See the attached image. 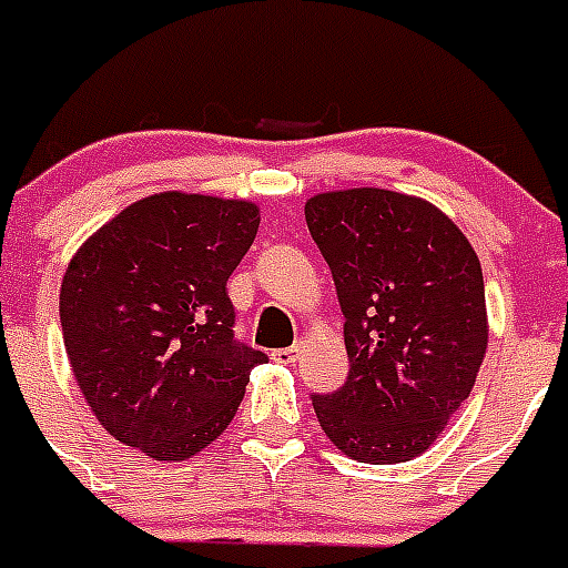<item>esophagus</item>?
<instances>
[{
  "label": "esophagus",
  "instance_id": "esophagus-1",
  "mask_svg": "<svg viewBox=\"0 0 568 568\" xmlns=\"http://www.w3.org/2000/svg\"><path fill=\"white\" fill-rule=\"evenodd\" d=\"M271 356H274V362H280V364H292V362H297L300 356H303V344H294V347L274 349Z\"/></svg>",
  "mask_w": 568,
  "mask_h": 568
}]
</instances>
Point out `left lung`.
Here are the masks:
<instances>
[{
  "instance_id": "8db88e82",
  "label": "left lung",
  "mask_w": 568,
  "mask_h": 568,
  "mask_svg": "<svg viewBox=\"0 0 568 568\" xmlns=\"http://www.w3.org/2000/svg\"><path fill=\"white\" fill-rule=\"evenodd\" d=\"M344 312L349 376L312 396L332 444L362 464H403L435 444L487 353L484 276L458 224L423 197L338 189L306 201Z\"/></svg>"
}]
</instances>
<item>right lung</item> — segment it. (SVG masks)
<instances>
[{
	"mask_svg": "<svg viewBox=\"0 0 568 568\" xmlns=\"http://www.w3.org/2000/svg\"><path fill=\"white\" fill-rule=\"evenodd\" d=\"M260 206L160 192L87 239L60 283L69 367L95 419L154 460H186L236 417L268 356L233 341L227 280Z\"/></svg>",
	"mask_w": 568,
	"mask_h": 568,
	"instance_id": "1",
	"label": "right lung"
}]
</instances>
